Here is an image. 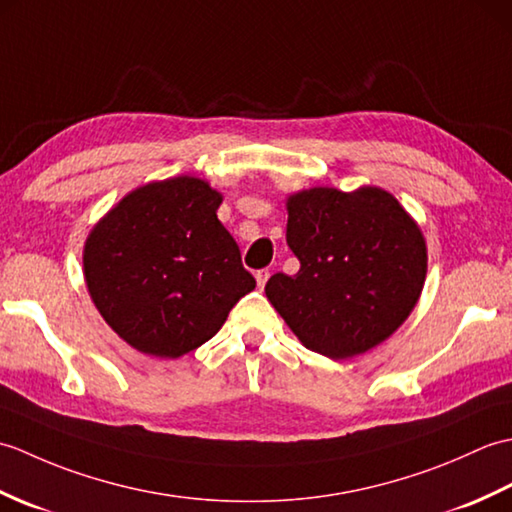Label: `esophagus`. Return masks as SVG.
Masks as SVG:
<instances>
[{
	"instance_id": "1",
	"label": "esophagus",
	"mask_w": 512,
	"mask_h": 512,
	"mask_svg": "<svg viewBox=\"0 0 512 512\" xmlns=\"http://www.w3.org/2000/svg\"><path fill=\"white\" fill-rule=\"evenodd\" d=\"M268 277H270V273H268V270H266V268H262V270H257V273H255V279H257V286H259V288H264V286H266V281H268Z\"/></svg>"
}]
</instances>
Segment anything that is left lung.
<instances>
[{
  "mask_svg": "<svg viewBox=\"0 0 512 512\" xmlns=\"http://www.w3.org/2000/svg\"><path fill=\"white\" fill-rule=\"evenodd\" d=\"M286 242L301 268L270 277L266 297L312 352L363 354L416 306L427 246L418 224L383 189L317 187L292 195Z\"/></svg>",
  "mask_w": 512,
  "mask_h": 512,
  "instance_id": "left-lung-1",
  "label": "left lung"
}]
</instances>
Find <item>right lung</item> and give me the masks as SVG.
Returning a JSON list of instances; mask_svg holds the SVG:
<instances>
[{"label":"right lung","mask_w":512,"mask_h":512,"mask_svg":"<svg viewBox=\"0 0 512 512\" xmlns=\"http://www.w3.org/2000/svg\"><path fill=\"white\" fill-rule=\"evenodd\" d=\"M200 178L129 193L85 242V281L110 328L138 352L178 358L217 334L255 288Z\"/></svg>","instance_id":"add662e5"}]
</instances>
